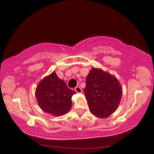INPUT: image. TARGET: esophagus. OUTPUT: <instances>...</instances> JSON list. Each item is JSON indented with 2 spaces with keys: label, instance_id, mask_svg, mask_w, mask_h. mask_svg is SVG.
Segmentation results:
<instances>
[{
  "label": "esophagus",
  "instance_id": "1",
  "mask_svg": "<svg viewBox=\"0 0 154 154\" xmlns=\"http://www.w3.org/2000/svg\"><path fill=\"white\" fill-rule=\"evenodd\" d=\"M75 91L77 92V93H82V88L79 87V86H77V87L75 88Z\"/></svg>",
  "mask_w": 154,
  "mask_h": 154
}]
</instances>
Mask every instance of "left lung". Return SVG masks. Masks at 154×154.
Returning a JSON list of instances; mask_svg holds the SVG:
<instances>
[{
    "label": "left lung",
    "instance_id": "left-lung-1",
    "mask_svg": "<svg viewBox=\"0 0 154 154\" xmlns=\"http://www.w3.org/2000/svg\"><path fill=\"white\" fill-rule=\"evenodd\" d=\"M84 93L91 114L98 118H106L119 106L122 88L114 76L93 68L86 78Z\"/></svg>",
    "mask_w": 154,
    "mask_h": 154
}]
</instances>
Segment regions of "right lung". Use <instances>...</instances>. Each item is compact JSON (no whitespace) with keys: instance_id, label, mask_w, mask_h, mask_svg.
I'll return each mask as SVG.
<instances>
[{"instance_id":"1","label":"right lung","mask_w":154,"mask_h":154,"mask_svg":"<svg viewBox=\"0 0 154 154\" xmlns=\"http://www.w3.org/2000/svg\"><path fill=\"white\" fill-rule=\"evenodd\" d=\"M75 93L53 72L38 83L35 97L42 110L53 116H60L71 109L72 96Z\"/></svg>"}]
</instances>
